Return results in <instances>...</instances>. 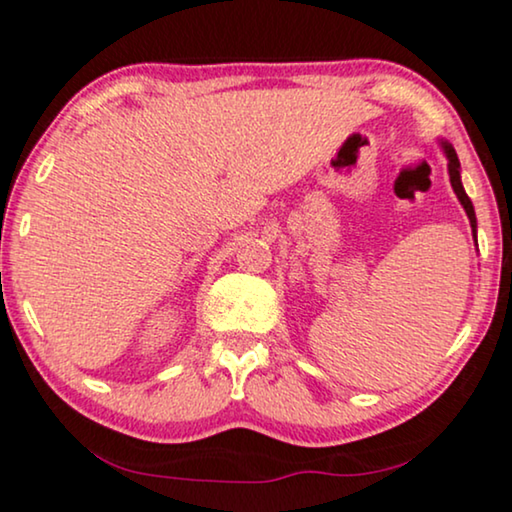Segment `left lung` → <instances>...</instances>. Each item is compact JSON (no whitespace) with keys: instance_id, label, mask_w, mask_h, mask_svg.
<instances>
[{"instance_id":"1","label":"left lung","mask_w":512,"mask_h":512,"mask_svg":"<svg viewBox=\"0 0 512 512\" xmlns=\"http://www.w3.org/2000/svg\"><path fill=\"white\" fill-rule=\"evenodd\" d=\"M439 146H442V151H444V155H446V160H449V179H451V189H454L456 198L461 200V205H463L465 215H468V219H470L472 231H475V234H477V217H475V208H472V200L468 198V193H465V189H463V181H461V163H458V155H456L454 146H451L449 141L439 139ZM475 243H477V241H475Z\"/></svg>"}]
</instances>
